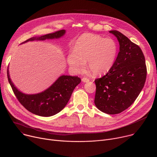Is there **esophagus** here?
Here are the masks:
<instances>
[{
    "label": "esophagus",
    "instance_id": "34e87169",
    "mask_svg": "<svg viewBox=\"0 0 157 157\" xmlns=\"http://www.w3.org/2000/svg\"><path fill=\"white\" fill-rule=\"evenodd\" d=\"M82 82H89V79L88 78H86V77L82 78Z\"/></svg>",
    "mask_w": 157,
    "mask_h": 157
}]
</instances>
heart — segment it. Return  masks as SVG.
Returning <instances> with one entry per match:
<instances>
[{"instance_id": "b5f03b06", "label": "heart", "mask_w": 157, "mask_h": 157, "mask_svg": "<svg viewBox=\"0 0 157 157\" xmlns=\"http://www.w3.org/2000/svg\"><path fill=\"white\" fill-rule=\"evenodd\" d=\"M118 47L112 38H104L96 34L84 33L76 40L67 58L71 70L75 72L87 68L94 75L107 74L113 68L117 55Z\"/></svg>"}]
</instances>
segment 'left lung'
<instances>
[{
	"mask_svg": "<svg viewBox=\"0 0 157 157\" xmlns=\"http://www.w3.org/2000/svg\"><path fill=\"white\" fill-rule=\"evenodd\" d=\"M109 33L117 38L119 52L110 71L95 80L94 103L102 112L116 114L128 109L136 99L145 83L147 70L139 46L118 31Z\"/></svg>",
	"mask_w": 157,
	"mask_h": 157,
	"instance_id": "1",
	"label": "left lung"
}]
</instances>
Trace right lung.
Instances as JSON below:
<instances>
[{"label": "right lung", "mask_w": 157, "mask_h": 157, "mask_svg": "<svg viewBox=\"0 0 157 157\" xmlns=\"http://www.w3.org/2000/svg\"><path fill=\"white\" fill-rule=\"evenodd\" d=\"M65 34V30L62 29L40 37L31 38L21 44L34 40L57 39ZM7 78L19 102L29 112L43 117L52 116L61 111L68 103L74 89L81 82L78 77L62 75L44 91L36 94H26L14 86L10 78L8 69Z\"/></svg>", "instance_id": "1"}]
</instances>
